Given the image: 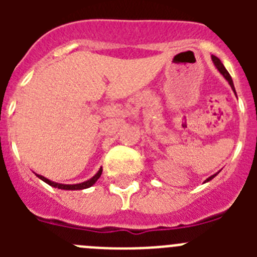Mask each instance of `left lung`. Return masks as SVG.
Returning a JSON list of instances; mask_svg holds the SVG:
<instances>
[{"label":"left lung","instance_id":"1","mask_svg":"<svg viewBox=\"0 0 257 257\" xmlns=\"http://www.w3.org/2000/svg\"><path fill=\"white\" fill-rule=\"evenodd\" d=\"M211 58H212V61H213V64H215V67H216V68H217V70H219L220 73H221L222 76H224V78H225L226 81H228L229 85H230V87L233 88V91L235 92V90H234V85H233V79H231L230 74L228 73V70L225 69V67H224V65H222V63H221V61H220V59H219V58H216V56H215V55H212V56H211ZM215 176H216V174L212 175V176H210V178H208L207 180H206V183H207V181H210L211 179L215 178Z\"/></svg>","mask_w":257,"mask_h":257}]
</instances>
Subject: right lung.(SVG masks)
<instances>
[{
	"label": "right lung",
	"mask_w": 257,
	"mask_h": 257,
	"mask_svg": "<svg viewBox=\"0 0 257 257\" xmlns=\"http://www.w3.org/2000/svg\"><path fill=\"white\" fill-rule=\"evenodd\" d=\"M101 172H103V170L100 169V170H99V171L96 172V175H95V176H92V178L90 179V180L83 181V183H81V184H72V185H67V184L54 183V181H51V180H49V179L44 178V176H42V175H37V174H36V175H37L38 178H40L41 180H42V181H45V183L49 184V185H51V187L58 188V189H65V190H79V189H86V188L92 187V185H94V184L96 183L97 179L100 178Z\"/></svg>",
	"instance_id": "1"
}]
</instances>
